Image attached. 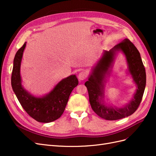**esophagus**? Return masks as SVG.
I'll return each instance as SVG.
<instances>
[{
	"mask_svg": "<svg viewBox=\"0 0 156 156\" xmlns=\"http://www.w3.org/2000/svg\"><path fill=\"white\" fill-rule=\"evenodd\" d=\"M87 77V73L85 72H81L79 73L78 79L79 81H83Z\"/></svg>",
	"mask_w": 156,
	"mask_h": 156,
	"instance_id": "34e87169",
	"label": "esophagus"
}]
</instances>
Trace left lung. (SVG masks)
Here are the masks:
<instances>
[{
	"label": "left lung",
	"instance_id": "8db88e82",
	"mask_svg": "<svg viewBox=\"0 0 156 156\" xmlns=\"http://www.w3.org/2000/svg\"><path fill=\"white\" fill-rule=\"evenodd\" d=\"M125 56L128 71L132 75L137 89L132 100L123 107L117 108L107 105L105 103V87L106 77L118 51ZM146 72L139 51L133 43L126 38L109 51H103V55L92 70L88 80L84 83L87 88L89 101L92 110L103 119L116 120L129 116L135 112L142 100L146 87Z\"/></svg>",
	"mask_w": 156,
	"mask_h": 156
}]
</instances>
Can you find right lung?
Masks as SVG:
<instances>
[{"label": "right lung", "instance_id": "1", "mask_svg": "<svg viewBox=\"0 0 156 156\" xmlns=\"http://www.w3.org/2000/svg\"><path fill=\"white\" fill-rule=\"evenodd\" d=\"M27 42L19 49L13 59L12 87L17 98L25 111L36 121L49 123L59 119L63 114L73 89L77 86L75 75L61 80L48 94L44 96H33L22 86L20 74L21 63Z\"/></svg>", "mask_w": 156, "mask_h": 156}]
</instances>
